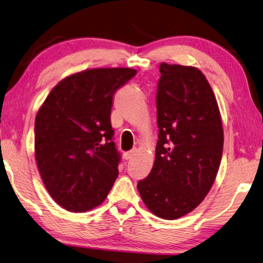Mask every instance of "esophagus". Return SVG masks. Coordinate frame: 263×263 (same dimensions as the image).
I'll use <instances>...</instances> for the list:
<instances>
[{
    "label": "esophagus",
    "instance_id": "obj_1",
    "mask_svg": "<svg viewBox=\"0 0 263 263\" xmlns=\"http://www.w3.org/2000/svg\"><path fill=\"white\" fill-rule=\"evenodd\" d=\"M134 155H135V149H132L129 152H125V153L123 154V158H124V160H129L134 157Z\"/></svg>",
    "mask_w": 263,
    "mask_h": 263
}]
</instances>
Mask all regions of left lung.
Wrapping results in <instances>:
<instances>
[{
	"label": "left lung",
	"mask_w": 263,
	"mask_h": 263,
	"mask_svg": "<svg viewBox=\"0 0 263 263\" xmlns=\"http://www.w3.org/2000/svg\"><path fill=\"white\" fill-rule=\"evenodd\" d=\"M160 73L155 160L138 190L155 216L177 219L195 210L214 185L223 125L214 91L198 68L161 63Z\"/></svg>",
	"instance_id": "8db88e82"
}]
</instances>
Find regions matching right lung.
<instances>
[{"instance_id":"1","label":"right lung","mask_w":263,"mask_h":263,"mask_svg":"<svg viewBox=\"0 0 263 263\" xmlns=\"http://www.w3.org/2000/svg\"><path fill=\"white\" fill-rule=\"evenodd\" d=\"M135 74L129 67L77 72L53 87L40 106L34 124L36 165L49 196L65 210L98 206L119 176L112 96Z\"/></svg>"}]
</instances>
